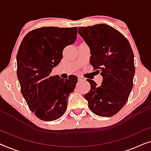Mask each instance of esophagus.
Returning <instances> with one entry per match:
<instances>
[{
	"mask_svg": "<svg viewBox=\"0 0 151 151\" xmlns=\"http://www.w3.org/2000/svg\"><path fill=\"white\" fill-rule=\"evenodd\" d=\"M85 79H84V78H82V76H78V81H82V80H84Z\"/></svg>",
	"mask_w": 151,
	"mask_h": 151,
	"instance_id": "34e87169",
	"label": "esophagus"
}]
</instances>
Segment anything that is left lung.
Masks as SVG:
<instances>
[{
  "label": "left lung",
  "mask_w": 151,
  "mask_h": 151,
  "mask_svg": "<svg viewBox=\"0 0 151 151\" xmlns=\"http://www.w3.org/2000/svg\"><path fill=\"white\" fill-rule=\"evenodd\" d=\"M78 32L90 49L91 65L103 78L99 86L87 80L91 90L84 98L94 114L111 117L124 106L133 86L135 65L131 45L120 32L106 24L78 27Z\"/></svg>",
  "instance_id": "8db88e82"
}]
</instances>
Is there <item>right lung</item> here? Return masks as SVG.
Wrapping results in <instances>:
<instances>
[{"instance_id":"obj_1","label":"right lung","mask_w":151,"mask_h":151,"mask_svg":"<svg viewBox=\"0 0 151 151\" xmlns=\"http://www.w3.org/2000/svg\"><path fill=\"white\" fill-rule=\"evenodd\" d=\"M78 27H44L31 31L18 49L17 76L21 93L30 110L45 121L58 119L78 82L76 76L64 80L51 76L63 58V51L75 42Z\"/></svg>"}]
</instances>
